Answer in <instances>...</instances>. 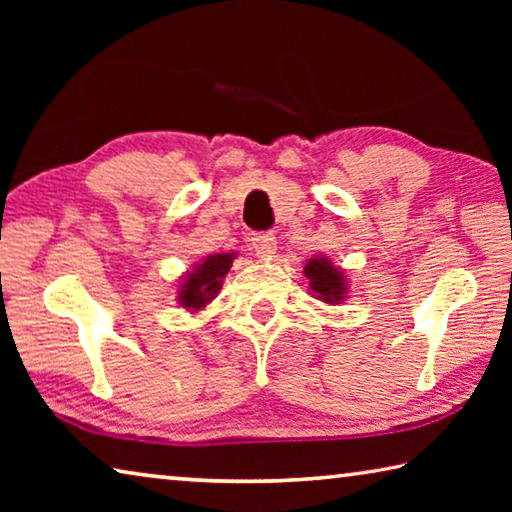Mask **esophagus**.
<instances>
[{
    "instance_id": "esophagus-1",
    "label": "esophagus",
    "mask_w": 512,
    "mask_h": 512,
    "mask_svg": "<svg viewBox=\"0 0 512 512\" xmlns=\"http://www.w3.org/2000/svg\"><path fill=\"white\" fill-rule=\"evenodd\" d=\"M253 248L259 257H271L277 250V239L273 232H259L253 237Z\"/></svg>"
}]
</instances>
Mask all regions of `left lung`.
Wrapping results in <instances>:
<instances>
[{
    "label": "left lung",
    "mask_w": 512,
    "mask_h": 512,
    "mask_svg": "<svg viewBox=\"0 0 512 512\" xmlns=\"http://www.w3.org/2000/svg\"><path fill=\"white\" fill-rule=\"evenodd\" d=\"M305 277L309 280V287L318 293L323 302H341L345 296V280L339 268H334L332 262L325 257L309 259L305 266Z\"/></svg>",
    "instance_id": "obj_1"
}]
</instances>
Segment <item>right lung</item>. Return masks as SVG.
<instances>
[{"mask_svg": "<svg viewBox=\"0 0 512 512\" xmlns=\"http://www.w3.org/2000/svg\"><path fill=\"white\" fill-rule=\"evenodd\" d=\"M235 253L210 255L203 264L187 273L183 289H180V305L187 309H201L221 291V280L228 275Z\"/></svg>", "mask_w": 512, "mask_h": 512, "instance_id": "add662e5", "label": "right lung"}]
</instances>
